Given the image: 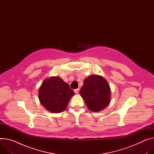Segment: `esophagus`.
<instances>
[{"mask_svg": "<svg viewBox=\"0 0 154 154\" xmlns=\"http://www.w3.org/2000/svg\"><path fill=\"white\" fill-rule=\"evenodd\" d=\"M75 94H78V92H79V88H78V89H75Z\"/></svg>", "mask_w": 154, "mask_h": 154, "instance_id": "esophagus-1", "label": "esophagus"}]
</instances>
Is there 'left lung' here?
I'll return each mask as SVG.
<instances>
[{"instance_id":"obj_1","label":"left lung","mask_w":154,"mask_h":154,"mask_svg":"<svg viewBox=\"0 0 154 154\" xmlns=\"http://www.w3.org/2000/svg\"><path fill=\"white\" fill-rule=\"evenodd\" d=\"M79 93L88 108L94 112L103 110L110 102V86L107 81L99 75H91L87 78Z\"/></svg>"}]
</instances>
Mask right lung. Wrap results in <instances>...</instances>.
Returning a JSON list of instances; mask_svg holds the SVG:
<instances>
[{"label":"right lung","mask_w":154,"mask_h":154,"mask_svg":"<svg viewBox=\"0 0 154 154\" xmlns=\"http://www.w3.org/2000/svg\"><path fill=\"white\" fill-rule=\"evenodd\" d=\"M75 92L60 77L45 79L39 89V99L44 107L52 113H60L66 109Z\"/></svg>","instance_id":"right-lung-1"}]
</instances>
